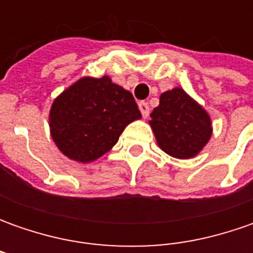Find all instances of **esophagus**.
I'll use <instances>...</instances> for the list:
<instances>
[{
    "label": "esophagus",
    "instance_id": "1",
    "mask_svg": "<svg viewBox=\"0 0 253 253\" xmlns=\"http://www.w3.org/2000/svg\"><path fill=\"white\" fill-rule=\"evenodd\" d=\"M138 105H139V110L142 112V117L143 118H148V115H149V105H148V102L141 101Z\"/></svg>",
    "mask_w": 253,
    "mask_h": 253
}]
</instances>
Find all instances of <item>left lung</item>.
I'll return each instance as SVG.
<instances>
[{"instance_id": "8db88e82", "label": "left lung", "mask_w": 253, "mask_h": 253, "mask_svg": "<svg viewBox=\"0 0 253 253\" xmlns=\"http://www.w3.org/2000/svg\"><path fill=\"white\" fill-rule=\"evenodd\" d=\"M149 125L158 146L176 159L196 158L212 135L209 112L180 87L162 92Z\"/></svg>"}]
</instances>
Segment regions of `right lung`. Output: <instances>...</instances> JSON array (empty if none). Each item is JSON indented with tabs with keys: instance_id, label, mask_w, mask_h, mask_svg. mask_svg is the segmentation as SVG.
I'll return each mask as SVG.
<instances>
[{
	"instance_id": "add662e5",
	"label": "right lung",
	"mask_w": 253,
	"mask_h": 253,
	"mask_svg": "<svg viewBox=\"0 0 253 253\" xmlns=\"http://www.w3.org/2000/svg\"><path fill=\"white\" fill-rule=\"evenodd\" d=\"M141 117L131 92L110 76H84L53 100L49 129L66 158L90 163L111 151L124 129Z\"/></svg>"
}]
</instances>
